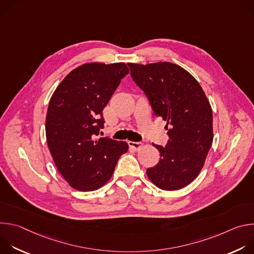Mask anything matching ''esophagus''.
Returning <instances> with one entry per match:
<instances>
[{
    "label": "esophagus",
    "mask_w": 254,
    "mask_h": 254,
    "mask_svg": "<svg viewBox=\"0 0 254 254\" xmlns=\"http://www.w3.org/2000/svg\"><path fill=\"white\" fill-rule=\"evenodd\" d=\"M142 142L141 141H128V146L132 149H134L135 151H138L142 148Z\"/></svg>",
    "instance_id": "obj_1"
}]
</instances>
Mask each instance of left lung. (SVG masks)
Here are the masks:
<instances>
[{
    "label": "left lung",
    "instance_id": "obj_1",
    "mask_svg": "<svg viewBox=\"0 0 254 254\" xmlns=\"http://www.w3.org/2000/svg\"><path fill=\"white\" fill-rule=\"evenodd\" d=\"M130 76L147 95L154 115L167 122L170 139L159 163L147 170L160 189L175 191L192 183L202 170L213 141L212 108L199 82L170 62L128 63ZM171 127L167 128V126Z\"/></svg>",
    "mask_w": 254,
    "mask_h": 254
}]
</instances>
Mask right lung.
I'll return each instance as SVG.
<instances>
[{"mask_svg": "<svg viewBox=\"0 0 254 254\" xmlns=\"http://www.w3.org/2000/svg\"><path fill=\"white\" fill-rule=\"evenodd\" d=\"M128 72L123 62L86 63L67 74L51 96L45 124L48 148L72 188L99 189L127 152L126 141L96 136L103 128V108Z\"/></svg>", "mask_w": 254, "mask_h": 254, "instance_id": "add662e5", "label": "right lung"}]
</instances>
